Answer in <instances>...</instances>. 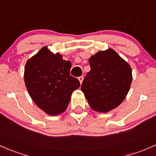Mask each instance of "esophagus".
I'll use <instances>...</instances> for the list:
<instances>
[{
    "instance_id": "34e87169",
    "label": "esophagus",
    "mask_w": 156,
    "mask_h": 156,
    "mask_svg": "<svg viewBox=\"0 0 156 156\" xmlns=\"http://www.w3.org/2000/svg\"><path fill=\"white\" fill-rule=\"evenodd\" d=\"M78 80H79V81H80V84H82V83H83V76H80V77L78 78Z\"/></svg>"
}]
</instances>
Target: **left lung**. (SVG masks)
Wrapping results in <instances>:
<instances>
[{
	"label": "left lung",
	"mask_w": 156,
	"mask_h": 156,
	"mask_svg": "<svg viewBox=\"0 0 156 156\" xmlns=\"http://www.w3.org/2000/svg\"><path fill=\"white\" fill-rule=\"evenodd\" d=\"M91 71L81 85L94 111L106 113L124 100L132 80L129 64L112 48L100 51L89 58Z\"/></svg>",
	"instance_id": "8db88e82"
}]
</instances>
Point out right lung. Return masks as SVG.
I'll return each instance as SVG.
<instances>
[{
	"instance_id": "add662e5",
	"label": "right lung",
	"mask_w": 156,
	"mask_h": 156,
	"mask_svg": "<svg viewBox=\"0 0 156 156\" xmlns=\"http://www.w3.org/2000/svg\"><path fill=\"white\" fill-rule=\"evenodd\" d=\"M71 62L44 46L27 62L24 83L30 96L40 109L56 116L66 110L80 82L70 75Z\"/></svg>"
}]
</instances>
